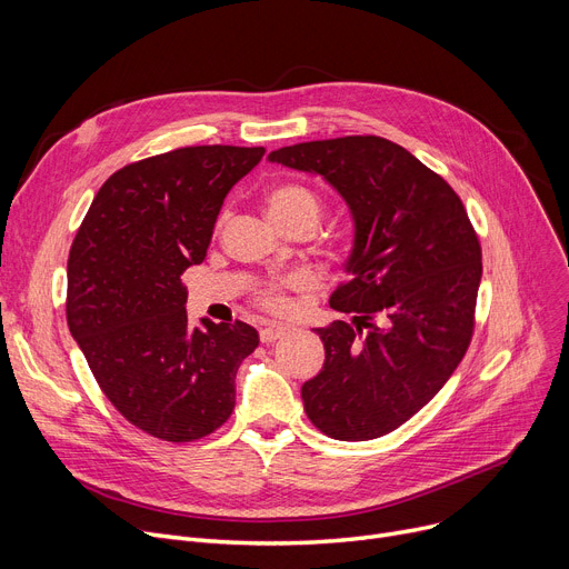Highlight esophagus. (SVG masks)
I'll return each instance as SVG.
<instances>
[{
    "label": "esophagus",
    "instance_id": "1",
    "mask_svg": "<svg viewBox=\"0 0 569 569\" xmlns=\"http://www.w3.org/2000/svg\"><path fill=\"white\" fill-rule=\"evenodd\" d=\"M286 332H288V327L267 325V327H262V330H260V341H262V343H274V341L281 339Z\"/></svg>",
    "mask_w": 569,
    "mask_h": 569
}]
</instances>
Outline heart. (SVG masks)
<instances>
[{
	"label": "heart",
	"instance_id": "heart-1",
	"mask_svg": "<svg viewBox=\"0 0 569 569\" xmlns=\"http://www.w3.org/2000/svg\"><path fill=\"white\" fill-rule=\"evenodd\" d=\"M264 207L277 226H286V223L300 221V219H309V221L318 223V217H320L318 196L311 189H307L302 184H295V182H281V184L269 187L264 191ZM302 286H305L302 277H283L277 281L260 283L253 290V302L262 311L281 313L288 307L286 295L290 290L302 288Z\"/></svg>",
	"mask_w": 569,
	"mask_h": 569
}]
</instances>
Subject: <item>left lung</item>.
I'll use <instances>...</instances> for the list:
<instances>
[{"instance_id": "8db88e82", "label": "left lung", "mask_w": 569, "mask_h": 569, "mask_svg": "<svg viewBox=\"0 0 569 569\" xmlns=\"http://www.w3.org/2000/svg\"><path fill=\"white\" fill-rule=\"evenodd\" d=\"M269 161L322 174L355 219L350 279L318 327L320 373L302 385L309 420L337 440L399 429L450 380L470 346L482 247L445 179L401 144L346 136L281 147Z\"/></svg>"}]
</instances>
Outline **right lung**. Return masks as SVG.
Listing matches in <instances>:
<instances>
[{"label": "right lung", "mask_w": 569, "mask_h": 569, "mask_svg": "<svg viewBox=\"0 0 569 569\" xmlns=\"http://www.w3.org/2000/svg\"><path fill=\"white\" fill-rule=\"evenodd\" d=\"M262 154L198 144L119 168L71 244L69 330L108 401L159 440L214 433L234 408L239 365L258 348L242 320L191 327L182 274L204 260L226 193Z\"/></svg>", "instance_id": "right-lung-1"}]
</instances>
